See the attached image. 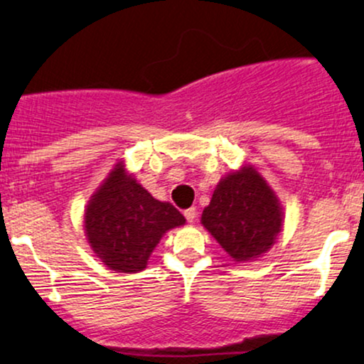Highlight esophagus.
I'll list each match as a JSON object with an SVG mask.
<instances>
[{
    "instance_id": "1",
    "label": "esophagus",
    "mask_w": 364,
    "mask_h": 364,
    "mask_svg": "<svg viewBox=\"0 0 364 364\" xmlns=\"http://www.w3.org/2000/svg\"><path fill=\"white\" fill-rule=\"evenodd\" d=\"M183 214H185V217H186V220H188V223H193V220H195V217H196V208H195V207H190V208H186V210L183 212Z\"/></svg>"
}]
</instances>
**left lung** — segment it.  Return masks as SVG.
I'll list each match as a JSON object with an SVG mask.
<instances>
[{
  "mask_svg": "<svg viewBox=\"0 0 364 364\" xmlns=\"http://www.w3.org/2000/svg\"><path fill=\"white\" fill-rule=\"evenodd\" d=\"M282 207L253 166L228 174L203 208V228L236 262L262 257L282 229Z\"/></svg>",
  "mask_w": 364,
  "mask_h": 364,
  "instance_id": "8db88e82",
  "label": "left lung"
}]
</instances>
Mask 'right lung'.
Listing matches in <instances>:
<instances>
[{
	"label": "right lung",
	"mask_w": 364,
	"mask_h": 364,
	"mask_svg": "<svg viewBox=\"0 0 364 364\" xmlns=\"http://www.w3.org/2000/svg\"><path fill=\"white\" fill-rule=\"evenodd\" d=\"M186 223L169 202H159L118 162L85 208L90 248L104 265L123 274L147 267L150 253L169 229Z\"/></svg>",
	"instance_id": "add662e5"
}]
</instances>
